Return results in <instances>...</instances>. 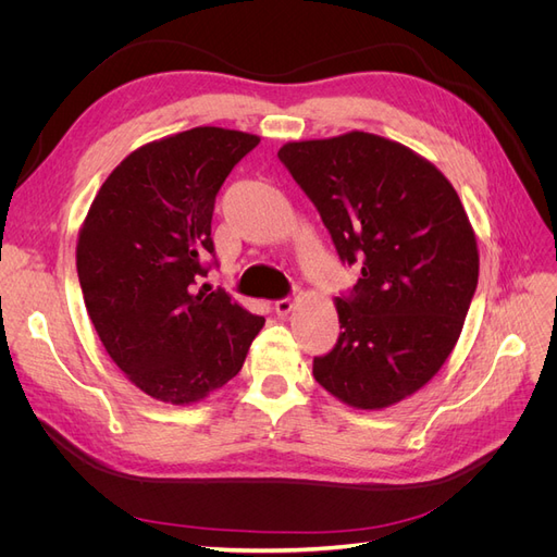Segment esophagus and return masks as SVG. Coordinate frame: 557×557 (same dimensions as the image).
<instances>
[{
	"label": "esophagus",
	"mask_w": 557,
	"mask_h": 557,
	"mask_svg": "<svg viewBox=\"0 0 557 557\" xmlns=\"http://www.w3.org/2000/svg\"><path fill=\"white\" fill-rule=\"evenodd\" d=\"M295 297H297V293H293V295H288V297H283V299H278L276 301V313L278 315H288L290 311H293V307H295Z\"/></svg>",
	"instance_id": "34e87169"
}]
</instances>
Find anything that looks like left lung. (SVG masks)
I'll return each mask as SVG.
<instances>
[{"label": "left lung", "instance_id": "1", "mask_svg": "<svg viewBox=\"0 0 557 557\" xmlns=\"http://www.w3.org/2000/svg\"><path fill=\"white\" fill-rule=\"evenodd\" d=\"M278 160L360 278L336 297L339 339L313 358L327 393L383 409L440 372L479 283L474 230L436 166L376 134L293 141Z\"/></svg>", "mask_w": 557, "mask_h": 557}]
</instances>
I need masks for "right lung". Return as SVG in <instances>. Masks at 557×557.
<instances>
[{"mask_svg": "<svg viewBox=\"0 0 557 557\" xmlns=\"http://www.w3.org/2000/svg\"><path fill=\"white\" fill-rule=\"evenodd\" d=\"M258 144L223 127L146 144L111 172L81 227L76 269L92 325L127 379L160 401L223 387L264 325L225 290L197 288L218 264L215 195Z\"/></svg>", "mask_w": 557, "mask_h": 557, "instance_id": "obj_1", "label": "right lung"}]
</instances>
